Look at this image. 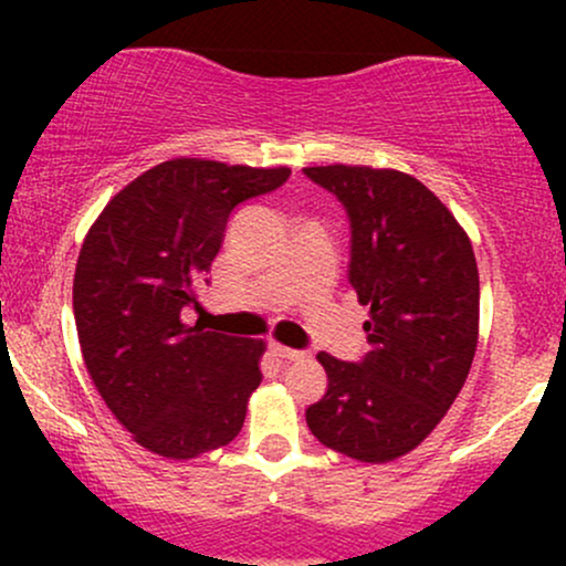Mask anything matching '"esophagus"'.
Masks as SVG:
<instances>
[{"mask_svg":"<svg viewBox=\"0 0 566 566\" xmlns=\"http://www.w3.org/2000/svg\"><path fill=\"white\" fill-rule=\"evenodd\" d=\"M269 348H271V354L279 356V359H284V361H297V359H303V356H305L303 350L287 348V346H282V343H276V340H271Z\"/></svg>","mask_w":566,"mask_h":566,"instance_id":"obj_1","label":"esophagus"}]
</instances>
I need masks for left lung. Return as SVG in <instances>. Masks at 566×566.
<instances>
[{
  "instance_id": "left-lung-1",
  "label": "left lung",
  "mask_w": 566,
  "mask_h": 566,
  "mask_svg": "<svg viewBox=\"0 0 566 566\" xmlns=\"http://www.w3.org/2000/svg\"><path fill=\"white\" fill-rule=\"evenodd\" d=\"M350 226L348 282L369 316L356 361L322 354L327 394L305 409L311 433L361 463L423 441L452 407L476 354L479 271L452 212L412 175L305 167Z\"/></svg>"
}]
</instances>
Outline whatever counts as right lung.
Segmentation results:
<instances>
[{"label": "right lung", "instance_id": "right-lung-1", "mask_svg": "<svg viewBox=\"0 0 566 566\" xmlns=\"http://www.w3.org/2000/svg\"><path fill=\"white\" fill-rule=\"evenodd\" d=\"M287 167L161 161L108 201L84 239L74 319L90 378L146 450L197 458L237 439L261 386L263 340L186 327L231 212L287 184Z\"/></svg>", "mask_w": 566, "mask_h": 566}]
</instances>
